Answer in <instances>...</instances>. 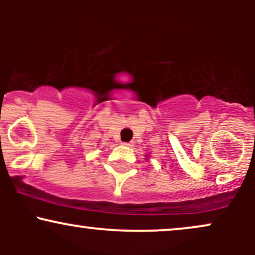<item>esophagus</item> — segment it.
<instances>
[{"instance_id": "obj_1", "label": "esophagus", "mask_w": 255, "mask_h": 255, "mask_svg": "<svg viewBox=\"0 0 255 255\" xmlns=\"http://www.w3.org/2000/svg\"><path fill=\"white\" fill-rule=\"evenodd\" d=\"M122 145L126 146V147H131V146H133V142H122Z\"/></svg>"}]
</instances>
